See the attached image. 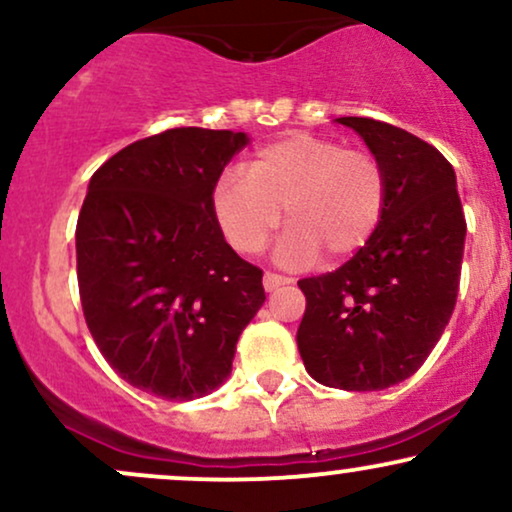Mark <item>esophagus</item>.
<instances>
[{"mask_svg": "<svg viewBox=\"0 0 512 512\" xmlns=\"http://www.w3.org/2000/svg\"><path fill=\"white\" fill-rule=\"evenodd\" d=\"M262 284H264V291H276V289H279V286L291 284V279H286V276H279V274H274V272H267V274H264Z\"/></svg>", "mask_w": 512, "mask_h": 512, "instance_id": "esophagus-1", "label": "esophagus"}]
</instances>
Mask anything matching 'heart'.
Masks as SVG:
<instances>
[{
	"label": "heart",
	"mask_w": 512,
	"mask_h": 512,
	"mask_svg": "<svg viewBox=\"0 0 512 512\" xmlns=\"http://www.w3.org/2000/svg\"><path fill=\"white\" fill-rule=\"evenodd\" d=\"M387 195V170L373 151L289 134L257 149L245 175L226 170L211 192V211L223 238L243 255H255L279 228L284 209L291 228L276 255L286 264H305L320 250L344 260L368 245L383 223Z\"/></svg>",
	"instance_id": "obj_1"
}]
</instances>
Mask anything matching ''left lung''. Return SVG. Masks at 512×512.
<instances>
[{
    "mask_svg": "<svg viewBox=\"0 0 512 512\" xmlns=\"http://www.w3.org/2000/svg\"><path fill=\"white\" fill-rule=\"evenodd\" d=\"M383 161L390 182L378 233L334 272L298 281V351L327 387L385 390L414 375L455 310L464 211L436 146L370 117H337Z\"/></svg>",
    "mask_w": 512,
    "mask_h": 512,
    "instance_id": "1",
    "label": "left lung"
}]
</instances>
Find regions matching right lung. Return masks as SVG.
I'll use <instances>...</instances> for the list:
<instances>
[{"instance_id":"right-lung-1","label":"right lung","mask_w":512,"mask_h":512,"mask_svg":"<svg viewBox=\"0 0 512 512\" xmlns=\"http://www.w3.org/2000/svg\"><path fill=\"white\" fill-rule=\"evenodd\" d=\"M248 144L231 129L175 127L125 146L88 182L76 276L88 332L129 385L187 402L231 375L264 303L262 269L211 211L223 168Z\"/></svg>"}]
</instances>
